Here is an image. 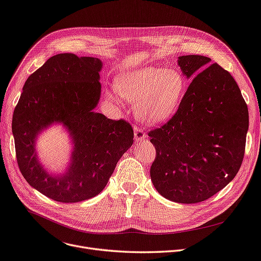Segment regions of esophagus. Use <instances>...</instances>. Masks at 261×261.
<instances>
[{"instance_id":"1","label":"esophagus","mask_w":261,"mask_h":261,"mask_svg":"<svg viewBox=\"0 0 261 261\" xmlns=\"http://www.w3.org/2000/svg\"><path fill=\"white\" fill-rule=\"evenodd\" d=\"M134 139L136 142H141L144 139H146V133L142 128L134 127Z\"/></svg>"}]
</instances>
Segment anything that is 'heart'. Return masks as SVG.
Returning <instances> with one entry per match:
<instances>
[{"mask_svg": "<svg viewBox=\"0 0 261 261\" xmlns=\"http://www.w3.org/2000/svg\"><path fill=\"white\" fill-rule=\"evenodd\" d=\"M187 84L181 72L148 66L127 72L116 79L118 95L135 103V113L148 123L167 120L179 107ZM110 97L116 100L114 94Z\"/></svg>", "mask_w": 261, "mask_h": 261, "instance_id": "1", "label": "heart"}]
</instances>
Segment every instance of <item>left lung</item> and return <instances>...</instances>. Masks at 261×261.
Wrapping results in <instances>:
<instances>
[{"label":"left lung","mask_w":261,"mask_h":261,"mask_svg":"<svg viewBox=\"0 0 261 261\" xmlns=\"http://www.w3.org/2000/svg\"><path fill=\"white\" fill-rule=\"evenodd\" d=\"M177 62L194 78L174 115L148 132L156 151L150 176L163 197L190 204L210 199L239 171L249 111L235 79L218 63L208 66L211 58L188 55Z\"/></svg>","instance_id":"1"}]
</instances>
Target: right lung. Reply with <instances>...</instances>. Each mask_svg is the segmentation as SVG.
Here are the masks:
<instances>
[{
    "label": "right lung",
    "instance_id": "right-lung-1",
    "mask_svg": "<svg viewBox=\"0 0 261 261\" xmlns=\"http://www.w3.org/2000/svg\"><path fill=\"white\" fill-rule=\"evenodd\" d=\"M101 61L58 54L27 78L12 115L18 166L24 179L58 202L75 203L97 196L121 155L133 144V129L93 110L100 97ZM62 122L75 145L71 165L53 177L39 166L34 152L37 133Z\"/></svg>",
    "mask_w": 261,
    "mask_h": 261
}]
</instances>
